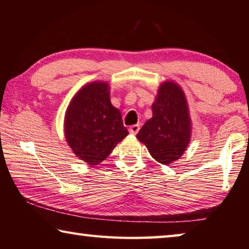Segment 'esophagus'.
Here are the masks:
<instances>
[{
  "instance_id": "esophagus-1",
  "label": "esophagus",
  "mask_w": 249,
  "mask_h": 249,
  "mask_svg": "<svg viewBox=\"0 0 249 249\" xmlns=\"http://www.w3.org/2000/svg\"><path fill=\"white\" fill-rule=\"evenodd\" d=\"M140 128H141L140 124L132 125V126H130V127H129V133L133 134V135H136L138 132H140Z\"/></svg>"
}]
</instances>
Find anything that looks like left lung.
Here are the masks:
<instances>
[{
  "instance_id": "left-lung-1",
  "label": "left lung",
  "mask_w": 249,
  "mask_h": 249,
  "mask_svg": "<svg viewBox=\"0 0 249 249\" xmlns=\"http://www.w3.org/2000/svg\"><path fill=\"white\" fill-rule=\"evenodd\" d=\"M151 111L153 117L141 128L137 138L146 145L153 158L169 165L182 156L191 136L187 101L178 84L163 82Z\"/></svg>"
}]
</instances>
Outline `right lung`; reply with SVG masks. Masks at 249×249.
I'll use <instances>...</instances> for the list:
<instances>
[{
    "mask_svg": "<svg viewBox=\"0 0 249 249\" xmlns=\"http://www.w3.org/2000/svg\"><path fill=\"white\" fill-rule=\"evenodd\" d=\"M127 134L120 109L109 101L107 83L87 84L67 108L66 140L73 153L89 165L102 162Z\"/></svg>",
    "mask_w": 249,
    "mask_h": 249,
    "instance_id": "right-lung-1",
    "label": "right lung"
}]
</instances>
